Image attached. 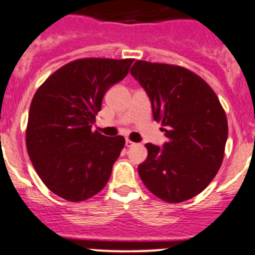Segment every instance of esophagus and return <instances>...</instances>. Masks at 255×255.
<instances>
[{
	"mask_svg": "<svg viewBox=\"0 0 255 255\" xmlns=\"http://www.w3.org/2000/svg\"><path fill=\"white\" fill-rule=\"evenodd\" d=\"M134 144V142H132L130 139H126V146L127 147H132Z\"/></svg>",
	"mask_w": 255,
	"mask_h": 255,
	"instance_id": "34e87169",
	"label": "esophagus"
}]
</instances>
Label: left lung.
Returning a JSON list of instances; mask_svg holds the SVG:
<instances>
[{
  "label": "left lung",
  "instance_id": "1",
  "mask_svg": "<svg viewBox=\"0 0 255 255\" xmlns=\"http://www.w3.org/2000/svg\"><path fill=\"white\" fill-rule=\"evenodd\" d=\"M130 74L151 102L153 120L162 123L167 142L147 143L138 166L144 186L167 203H182L215 177L228 139L225 112L214 90L181 66L138 60Z\"/></svg>",
  "mask_w": 255,
  "mask_h": 255
}]
</instances>
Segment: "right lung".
Instances as JSON below:
<instances>
[{
  "label": "right lung",
  "mask_w": 255,
  "mask_h": 255,
  "mask_svg": "<svg viewBox=\"0 0 255 255\" xmlns=\"http://www.w3.org/2000/svg\"><path fill=\"white\" fill-rule=\"evenodd\" d=\"M132 59H80L56 70L35 93L26 146L47 189L68 201L98 194L125 147L122 135L93 132L111 87L127 77Z\"/></svg>",
  "instance_id": "1"
}]
</instances>
